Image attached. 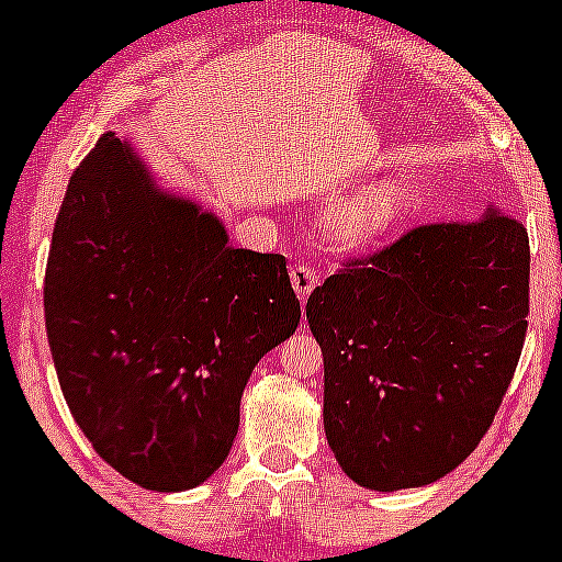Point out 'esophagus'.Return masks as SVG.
I'll return each mask as SVG.
<instances>
[{"mask_svg": "<svg viewBox=\"0 0 562 562\" xmlns=\"http://www.w3.org/2000/svg\"><path fill=\"white\" fill-rule=\"evenodd\" d=\"M291 282H293V291L299 293L302 302H307V296L313 293V288L317 285V271L313 266L307 263H299L291 269Z\"/></svg>", "mask_w": 562, "mask_h": 562, "instance_id": "34e87169", "label": "esophagus"}]
</instances>
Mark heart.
<instances>
[{"instance_id": "1", "label": "heart", "mask_w": 562, "mask_h": 562, "mask_svg": "<svg viewBox=\"0 0 562 562\" xmlns=\"http://www.w3.org/2000/svg\"><path fill=\"white\" fill-rule=\"evenodd\" d=\"M411 212V195L396 181H375L350 192L328 214V228L350 247L370 245L386 236Z\"/></svg>"}]
</instances>
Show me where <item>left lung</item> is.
Segmentation results:
<instances>
[{
  "label": "left lung",
  "instance_id": "1",
  "mask_svg": "<svg viewBox=\"0 0 562 562\" xmlns=\"http://www.w3.org/2000/svg\"><path fill=\"white\" fill-rule=\"evenodd\" d=\"M530 313V241L490 209L345 260L307 299L323 427L367 490L432 484L473 454L508 391Z\"/></svg>",
  "mask_w": 562,
  "mask_h": 562
}]
</instances>
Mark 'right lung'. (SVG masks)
<instances>
[{
    "label": "right lung",
    "instance_id": "obj_1",
    "mask_svg": "<svg viewBox=\"0 0 562 562\" xmlns=\"http://www.w3.org/2000/svg\"><path fill=\"white\" fill-rule=\"evenodd\" d=\"M43 302L76 424L157 492L225 462L255 364L302 317L282 255L231 247L212 212L162 192L113 133L70 176Z\"/></svg>",
    "mask_w": 562,
    "mask_h": 562
}]
</instances>
